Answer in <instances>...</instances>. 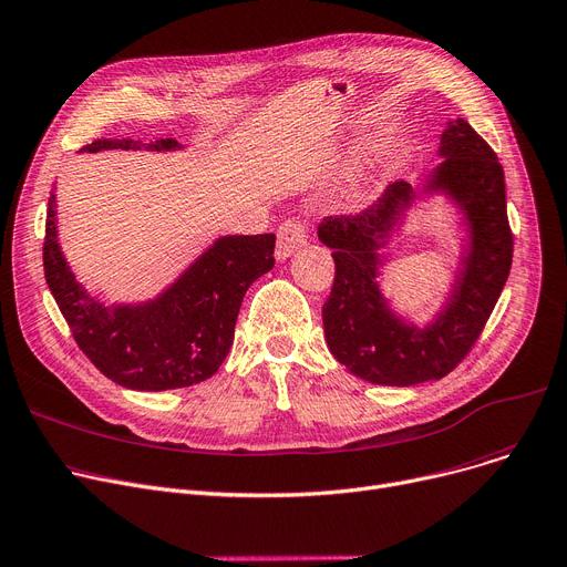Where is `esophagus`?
<instances>
[{"mask_svg": "<svg viewBox=\"0 0 567 567\" xmlns=\"http://www.w3.org/2000/svg\"><path fill=\"white\" fill-rule=\"evenodd\" d=\"M307 240H309L307 228L295 219H288L277 228V251H275V256L279 260H286V258H290L292 254L302 249L307 245Z\"/></svg>", "mask_w": 567, "mask_h": 567, "instance_id": "1", "label": "esophagus"}]
</instances>
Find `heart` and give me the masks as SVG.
Returning a JSON list of instances; mask_svg holds the SVG:
<instances>
[{
	"mask_svg": "<svg viewBox=\"0 0 567 567\" xmlns=\"http://www.w3.org/2000/svg\"><path fill=\"white\" fill-rule=\"evenodd\" d=\"M382 151H384V140H382V135H378V132H369V135L361 137V144L357 151V166H354V174L348 185V204L350 206L363 204L365 196H369L371 176L382 157Z\"/></svg>",
	"mask_w": 567,
	"mask_h": 567,
	"instance_id": "obj_1",
	"label": "heart"
}]
</instances>
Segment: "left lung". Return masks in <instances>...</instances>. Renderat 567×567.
<instances>
[{
    "label": "left lung",
    "instance_id": "8db88e82",
    "mask_svg": "<svg viewBox=\"0 0 567 567\" xmlns=\"http://www.w3.org/2000/svg\"><path fill=\"white\" fill-rule=\"evenodd\" d=\"M437 157L419 189L391 183L369 210L318 226L337 265L322 307L329 352L371 384L412 386L451 373L481 337L511 272L506 183L494 151L467 121L451 118ZM435 195L458 213L465 245L439 313L421 326L392 307L379 279L390 261L383 249L402 235L409 213Z\"/></svg>",
    "mask_w": 567,
    "mask_h": 567
}]
</instances>
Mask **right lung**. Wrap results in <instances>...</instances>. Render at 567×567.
Masks as SVG:
<instances>
[{
    "label": "right lung",
    "mask_w": 567,
    "mask_h": 567,
    "mask_svg": "<svg viewBox=\"0 0 567 567\" xmlns=\"http://www.w3.org/2000/svg\"><path fill=\"white\" fill-rule=\"evenodd\" d=\"M116 148L174 153L185 146L176 140H97L82 151ZM56 224V194L50 192L45 281L80 350L105 378L135 391L183 389L213 378L233 346L247 288L275 268V233L219 236L155 297L110 305L78 281Z\"/></svg>",
    "instance_id": "add662e5"
}]
</instances>
